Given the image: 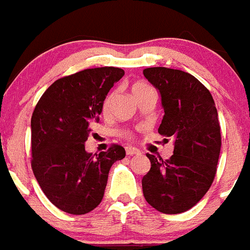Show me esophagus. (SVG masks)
Masks as SVG:
<instances>
[{"mask_svg": "<svg viewBox=\"0 0 250 250\" xmlns=\"http://www.w3.org/2000/svg\"><path fill=\"white\" fill-rule=\"evenodd\" d=\"M125 150H126V154H127V155H137V154H140V153H141L140 150L137 149V148L131 147V146L126 147Z\"/></svg>", "mask_w": 250, "mask_h": 250, "instance_id": "obj_1", "label": "esophagus"}]
</instances>
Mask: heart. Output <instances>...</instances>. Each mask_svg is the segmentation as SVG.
<instances>
[{"label":"heart","mask_w":250,"mask_h":250,"mask_svg":"<svg viewBox=\"0 0 250 250\" xmlns=\"http://www.w3.org/2000/svg\"><path fill=\"white\" fill-rule=\"evenodd\" d=\"M148 90H150V87L143 83H135L132 86H131V91H132V95L135 98L138 97V96H141L143 92H146V91H148ZM113 96H114V93L113 92L109 93V95H107V97L104 98V101H103V103H102L103 114H107V113H109L110 105H112ZM120 135L124 136V137H131V132L130 131H126V130L122 131V132H120Z\"/></svg>","instance_id":"b5f03b06"}]
</instances>
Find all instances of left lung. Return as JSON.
Segmentation results:
<instances>
[{
    "mask_svg": "<svg viewBox=\"0 0 250 250\" xmlns=\"http://www.w3.org/2000/svg\"><path fill=\"white\" fill-rule=\"evenodd\" d=\"M143 75L162 95L158 132L175 140L170 159L147 154L150 169L142 179L143 196L158 211L180 214L196 206L215 179L221 148L217 110L210 91L186 71L155 66Z\"/></svg>",
    "mask_w": 250,
    "mask_h": 250,
    "instance_id": "8db88e82",
    "label": "left lung"
}]
</instances>
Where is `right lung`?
Segmentation results:
<instances>
[{"label":"right lung","mask_w":250,"mask_h":250,"mask_svg":"<svg viewBox=\"0 0 250 250\" xmlns=\"http://www.w3.org/2000/svg\"><path fill=\"white\" fill-rule=\"evenodd\" d=\"M124 74L102 66L64 76L44 91L34 109L31 167L44 196L68 214L83 215L98 207L110 167L125 158L119 145L100 154L85 150L105 96Z\"/></svg>","instance_id":"obj_1"}]
</instances>
